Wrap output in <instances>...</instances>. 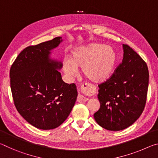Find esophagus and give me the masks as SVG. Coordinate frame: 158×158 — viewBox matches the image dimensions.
<instances>
[{
  "label": "esophagus",
  "instance_id": "34e87169",
  "mask_svg": "<svg viewBox=\"0 0 158 158\" xmlns=\"http://www.w3.org/2000/svg\"><path fill=\"white\" fill-rule=\"evenodd\" d=\"M82 91L83 92H87V93H90L92 92V89L91 87H89V85H82ZM88 100V99L87 98H86L84 96H82V95L81 94H79L78 96H77V101L78 102H87V101Z\"/></svg>",
  "mask_w": 158,
  "mask_h": 158
}]
</instances>
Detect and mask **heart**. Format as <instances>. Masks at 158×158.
<instances>
[{"label":"heart","instance_id":"b5f03b06","mask_svg":"<svg viewBox=\"0 0 158 158\" xmlns=\"http://www.w3.org/2000/svg\"><path fill=\"white\" fill-rule=\"evenodd\" d=\"M116 64V55L109 46L99 43L77 48L71 52L69 59L63 63V71L69 78L76 76L77 69L82 68L83 76L94 83L100 84L110 78Z\"/></svg>","mask_w":158,"mask_h":158}]
</instances>
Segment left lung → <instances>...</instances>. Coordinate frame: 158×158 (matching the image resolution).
<instances>
[{"label": "left lung", "instance_id": "obj_1", "mask_svg": "<svg viewBox=\"0 0 158 158\" xmlns=\"http://www.w3.org/2000/svg\"><path fill=\"white\" fill-rule=\"evenodd\" d=\"M123 59L109 79L99 85V110L96 122L110 131L127 128L140 117L146 102L149 73L143 59L123 45Z\"/></svg>", "mask_w": 158, "mask_h": 158}]
</instances>
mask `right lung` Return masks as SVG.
Returning <instances> with one entry per match:
<instances>
[{"mask_svg":"<svg viewBox=\"0 0 158 158\" xmlns=\"http://www.w3.org/2000/svg\"><path fill=\"white\" fill-rule=\"evenodd\" d=\"M61 42V37H56L28 46L10 68V87L15 107L28 123L40 130H52L61 125L77 99L76 85L62 81L58 71L61 62L50 57L51 50Z\"/></svg>","mask_w":158,"mask_h":158,"instance_id":"1","label":"right lung"}]
</instances>
